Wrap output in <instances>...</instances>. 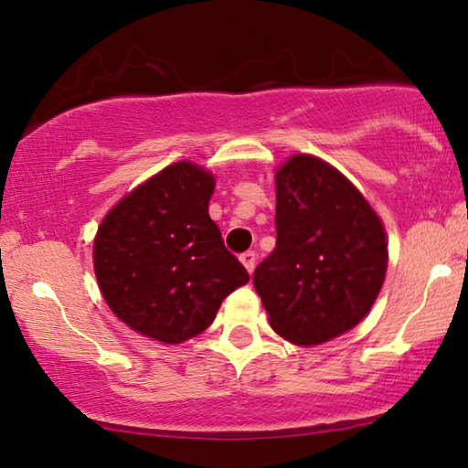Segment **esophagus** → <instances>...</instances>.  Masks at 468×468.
Segmentation results:
<instances>
[{
  "instance_id": "esophagus-1",
  "label": "esophagus",
  "mask_w": 468,
  "mask_h": 468,
  "mask_svg": "<svg viewBox=\"0 0 468 468\" xmlns=\"http://www.w3.org/2000/svg\"><path fill=\"white\" fill-rule=\"evenodd\" d=\"M255 260H258V258H255V253H253V251H247V253H242V255H240L242 266L247 268V272H249V274H251V272L255 271Z\"/></svg>"
}]
</instances>
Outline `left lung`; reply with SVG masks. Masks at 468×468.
Masks as SVG:
<instances>
[{"label": "left lung", "mask_w": 468, "mask_h": 468, "mask_svg": "<svg viewBox=\"0 0 468 468\" xmlns=\"http://www.w3.org/2000/svg\"><path fill=\"white\" fill-rule=\"evenodd\" d=\"M277 247L253 285L272 330L303 347L356 328L379 296L388 236L362 191L324 159L293 153L274 172Z\"/></svg>", "instance_id": "left-lung-1"}]
</instances>
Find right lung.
<instances>
[{"label":"right lung","instance_id":"right-lung-1","mask_svg":"<svg viewBox=\"0 0 468 468\" xmlns=\"http://www.w3.org/2000/svg\"><path fill=\"white\" fill-rule=\"evenodd\" d=\"M215 175L175 162L125 194L93 239V271L111 311L164 345L208 328L223 300L249 281L208 215Z\"/></svg>","mask_w":468,"mask_h":468}]
</instances>
